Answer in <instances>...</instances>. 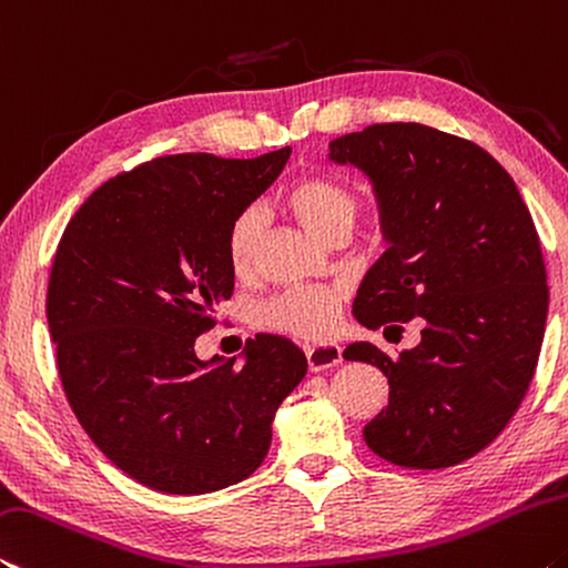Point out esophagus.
I'll return each instance as SVG.
<instances>
[{"instance_id":"obj_1","label":"esophagus","mask_w":568,"mask_h":568,"mask_svg":"<svg viewBox=\"0 0 568 568\" xmlns=\"http://www.w3.org/2000/svg\"><path fill=\"white\" fill-rule=\"evenodd\" d=\"M306 362H310L312 372L329 369L342 362V347L332 345V342H324V345H314L306 349Z\"/></svg>"}]
</instances>
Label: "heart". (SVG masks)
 Listing matches in <instances>:
<instances>
[{
	"label": "heart",
	"mask_w": 568,
	"mask_h": 568,
	"mask_svg": "<svg viewBox=\"0 0 568 568\" xmlns=\"http://www.w3.org/2000/svg\"><path fill=\"white\" fill-rule=\"evenodd\" d=\"M284 206L292 216L322 241L349 236L362 213V196L355 185L327 173H310L294 179L284 191ZM266 231L264 209L251 203L231 219L226 229V258L234 274H246L256 262ZM339 317L337 292L324 286H300L268 300L258 310L264 327L294 334V337L320 339L329 334Z\"/></svg>",
	"instance_id": "1"
}]
</instances>
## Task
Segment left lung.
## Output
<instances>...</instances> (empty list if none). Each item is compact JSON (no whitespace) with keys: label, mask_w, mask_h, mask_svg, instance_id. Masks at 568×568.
<instances>
[{"label":"left lung","mask_w":568,"mask_h":568,"mask_svg":"<svg viewBox=\"0 0 568 568\" xmlns=\"http://www.w3.org/2000/svg\"><path fill=\"white\" fill-rule=\"evenodd\" d=\"M375 189L387 251L352 304L367 329L423 320L420 345L387 357L355 342L389 383L365 425L372 453L395 466H458L516 415L541 352L548 286L531 213L494 155L420 123H377L329 143Z\"/></svg>","instance_id":"left-lung-1"}]
</instances>
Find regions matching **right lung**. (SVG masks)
<instances>
[{
    "label": "right lung",
    "instance_id": "obj_1",
    "mask_svg": "<svg viewBox=\"0 0 568 568\" xmlns=\"http://www.w3.org/2000/svg\"><path fill=\"white\" fill-rule=\"evenodd\" d=\"M290 153L153 158L102 183L58 244L48 324L64 395L102 455L161 494L248 478L306 375L304 352L276 334L251 339L241 367L193 349L234 294L229 223Z\"/></svg>",
    "mask_w": 568,
    "mask_h": 568
}]
</instances>
